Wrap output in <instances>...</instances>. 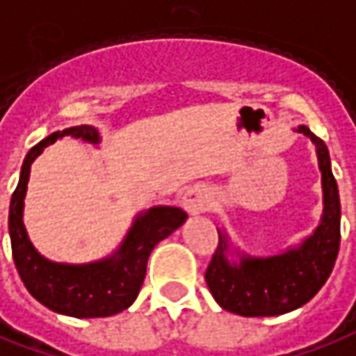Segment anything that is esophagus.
Segmentation results:
<instances>
[{"label": "esophagus", "mask_w": 356, "mask_h": 356, "mask_svg": "<svg viewBox=\"0 0 356 356\" xmlns=\"http://www.w3.org/2000/svg\"><path fill=\"white\" fill-rule=\"evenodd\" d=\"M181 204H183V209L187 210L191 216H195V214H200L202 210L207 209V204H209V195H207L204 188L200 187L188 188L187 193L183 195Z\"/></svg>", "instance_id": "1"}]
</instances>
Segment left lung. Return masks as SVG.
<instances>
[{
	"instance_id": "obj_1",
	"label": "left lung",
	"mask_w": 356,
	"mask_h": 356,
	"mask_svg": "<svg viewBox=\"0 0 356 356\" xmlns=\"http://www.w3.org/2000/svg\"><path fill=\"white\" fill-rule=\"evenodd\" d=\"M300 134L316 144L323 187V216L320 226L302 245L275 257H248L229 263L228 238L218 229V248L204 279L214 300L224 310L245 318L280 316L310 302L330 279L341 241V202L337 181L331 173L327 146L308 127Z\"/></svg>"
}]
</instances>
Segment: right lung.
<instances>
[{"label":"right lung","mask_w":356,"mask_h":356,"mask_svg":"<svg viewBox=\"0 0 356 356\" xmlns=\"http://www.w3.org/2000/svg\"><path fill=\"white\" fill-rule=\"evenodd\" d=\"M81 138L99 144V132L93 127H72L54 132L38 142L26 154L21 177L9 207V236L17 273L26 290L42 306L74 318H107L127 310L136 300L146 279L147 257L161 239L187 220V212L177 207H154L138 214L128 236L117 253L89 265H64L44 259L31 243L23 224V200L31 175V163L46 146L58 138Z\"/></svg>","instance_id":"add662e5"}]
</instances>
